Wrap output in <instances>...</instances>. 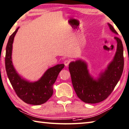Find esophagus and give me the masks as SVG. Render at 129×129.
<instances>
[{
  "label": "esophagus",
  "mask_w": 129,
  "mask_h": 129,
  "mask_svg": "<svg viewBox=\"0 0 129 129\" xmlns=\"http://www.w3.org/2000/svg\"><path fill=\"white\" fill-rule=\"evenodd\" d=\"M70 60H69V59H66V60L64 61V64L66 67L68 66V65L70 64Z\"/></svg>",
  "instance_id": "34e87169"
}]
</instances>
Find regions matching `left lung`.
Here are the masks:
<instances>
[{
  "label": "left lung",
  "instance_id": "left-lung-1",
  "mask_svg": "<svg viewBox=\"0 0 129 129\" xmlns=\"http://www.w3.org/2000/svg\"><path fill=\"white\" fill-rule=\"evenodd\" d=\"M108 25L114 33L118 34L110 24ZM114 38L117 42L114 58L97 79L90 76L84 61L78 60L69 64L73 87L77 96L84 103L95 104L107 99L122 76L124 67L123 47L119 38L116 36Z\"/></svg>",
  "mask_w": 129,
  "mask_h": 129
}]
</instances>
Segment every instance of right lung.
I'll return each mask as SVG.
<instances>
[{
	"instance_id": "right-lung-1",
	"label": "right lung",
	"mask_w": 129,
	"mask_h": 129,
	"mask_svg": "<svg viewBox=\"0 0 129 129\" xmlns=\"http://www.w3.org/2000/svg\"><path fill=\"white\" fill-rule=\"evenodd\" d=\"M19 28L10 36L6 51L5 67L7 75L15 93L25 103L32 105H41L45 103L53 95V85L59 73L64 68V64H58L48 69L39 80L29 82L17 74L11 60L13 43Z\"/></svg>"
}]
</instances>
